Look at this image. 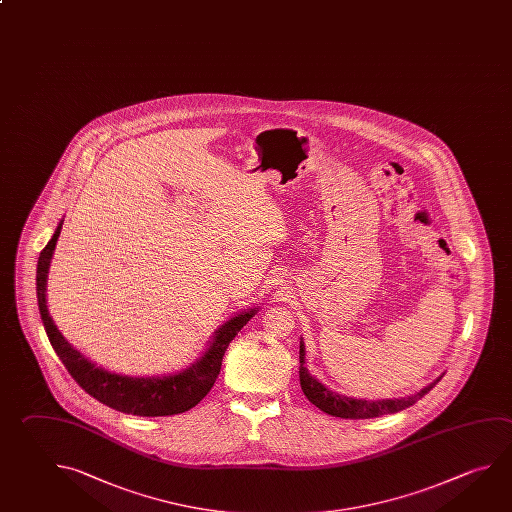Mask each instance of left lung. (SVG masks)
<instances>
[{
  "instance_id": "8db88e82",
  "label": "left lung",
  "mask_w": 512,
  "mask_h": 512,
  "mask_svg": "<svg viewBox=\"0 0 512 512\" xmlns=\"http://www.w3.org/2000/svg\"><path fill=\"white\" fill-rule=\"evenodd\" d=\"M300 386L305 397L311 403L320 408L322 412L329 413L332 417H341V419H374L388 413H397L417 403L421 397L428 394L433 386L439 383L442 376L437 377L433 383L424 386L417 394L401 397V399H377V401H367V399H354L347 395L338 394L331 388L320 383L316 377L309 374V370L305 367V345L300 340Z\"/></svg>"
}]
</instances>
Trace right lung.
I'll use <instances>...</instances> for the list:
<instances>
[{
  "instance_id": "right-lung-1",
  "label": "right lung",
  "mask_w": 512,
  "mask_h": 512,
  "mask_svg": "<svg viewBox=\"0 0 512 512\" xmlns=\"http://www.w3.org/2000/svg\"><path fill=\"white\" fill-rule=\"evenodd\" d=\"M63 221L55 228L52 239L48 241L37 260V304L41 320L45 323V331L50 338L59 359L64 367L72 374L73 379L97 401L106 404L117 412L138 415V417H162L189 412L210 392L216 383L223 356L234 340L237 332L252 320L259 307L246 309L232 316L228 322L217 327L207 350L201 358L196 359L190 367L169 374V376L133 377L122 376L97 367L93 361L86 358L79 350L73 349L72 343L64 338L57 329L54 318L50 316L46 305V278L50 260L54 255L55 243L59 239Z\"/></svg>"
}]
</instances>
